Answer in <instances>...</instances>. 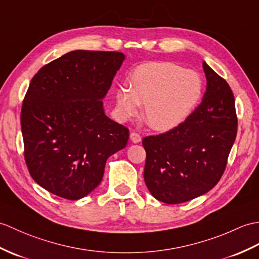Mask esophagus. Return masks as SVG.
<instances>
[{
	"label": "esophagus",
	"mask_w": 259,
	"mask_h": 259,
	"mask_svg": "<svg viewBox=\"0 0 259 259\" xmlns=\"http://www.w3.org/2000/svg\"><path fill=\"white\" fill-rule=\"evenodd\" d=\"M130 140L134 143H139L141 141V136L138 132H131L130 134Z\"/></svg>",
	"instance_id": "obj_1"
}]
</instances>
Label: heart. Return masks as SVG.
Returning a JSON list of instances; mask_svg holds the SVG:
<instances>
[{
	"instance_id": "obj_1",
	"label": "heart",
	"mask_w": 259,
	"mask_h": 259,
	"mask_svg": "<svg viewBox=\"0 0 259 259\" xmlns=\"http://www.w3.org/2000/svg\"><path fill=\"white\" fill-rule=\"evenodd\" d=\"M201 75L172 62H151L138 66L115 93L120 119L137 116L140 106L152 128L166 131L178 127L195 110L203 95Z\"/></svg>"
}]
</instances>
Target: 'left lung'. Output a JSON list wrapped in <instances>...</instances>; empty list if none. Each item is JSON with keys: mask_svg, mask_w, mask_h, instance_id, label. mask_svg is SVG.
I'll list each match as a JSON object with an SVG mask.
<instances>
[{"mask_svg": "<svg viewBox=\"0 0 259 259\" xmlns=\"http://www.w3.org/2000/svg\"><path fill=\"white\" fill-rule=\"evenodd\" d=\"M206 92L178 127L142 140L147 152L144 182L157 200L179 204L218 184L237 134L235 99L230 85L204 62Z\"/></svg>", "mask_w": 259, "mask_h": 259, "instance_id": "obj_1", "label": "left lung"}]
</instances>
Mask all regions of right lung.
<instances>
[{"instance_id":"add662e5","label":"right lung","mask_w":259,"mask_h":259,"mask_svg":"<svg viewBox=\"0 0 259 259\" xmlns=\"http://www.w3.org/2000/svg\"><path fill=\"white\" fill-rule=\"evenodd\" d=\"M123 61L119 52L73 51L32 78L21 111L24 158L34 181L51 193L88 195L107 159L127 146L128 128L102 106Z\"/></svg>"}]
</instances>
